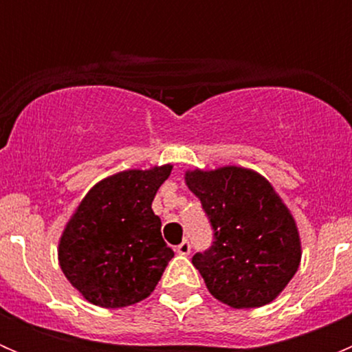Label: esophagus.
Returning <instances> with one entry per match:
<instances>
[{"instance_id": "1", "label": "esophagus", "mask_w": 352, "mask_h": 352, "mask_svg": "<svg viewBox=\"0 0 352 352\" xmlns=\"http://www.w3.org/2000/svg\"><path fill=\"white\" fill-rule=\"evenodd\" d=\"M177 254H180V255H189L190 254V242L189 240H184L182 243L180 245H177Z\"/></svg>"}]
</instances>
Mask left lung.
Segmentation results:
<instances>
[{
  "label": "left lung",
  "mask_w": 352,
  "mask_h": 352,
  "mask_svg": "<svg viewBox=\"0 0 352 352\" xmlns=\"http://www.w3.org/2000/svg\"><path fill=\"white\" fill-rule=\"evenodd\" d=\"M214 242L192 257L209 293L232 308L271 303L300 267L301 240L287 206L265 177L243 166L187 170Z\"/></svg>",
  "instance_id": "1"
}]
</instances>
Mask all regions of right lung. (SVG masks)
<instances>
[{
  "mask_svg": "<svg viewBox=\"0 0 352 352\" xmlns=\"http://www.w3.org/2000/svg\"><path fill=\"white\" fill-rule=\"evenodd\" d=\"M172 165L124 170L95 184L59 239L67 281L102 308H122L150 296L173 250L162 239L151 202Z\"/></svg>",
  "mask_w": 352,
  "mask_h": 352,
  "instance_id": "obj_1",
  "label": "right lung"
}]
</instances>
